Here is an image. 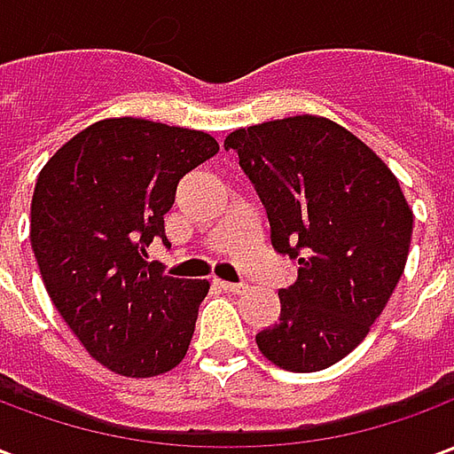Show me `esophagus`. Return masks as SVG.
Segmentation results:
<instances>
[{
  "mask_svg": "<svg viewBox=\"0 0 454 454\" xmlns=\"http://www.w3.org/2000/svg\"><path fill=\"white\" fill-rule=\"evenodd\" d=\"M214 285H216L218 289H223V292H231V294L246 292V285H233V282H223V279H214Z\"/></svg>",
  "mask_w": 454,
  "mask_h": 454,
  "instance_id": "obj_1",
  "label": "esophagus"
}]
</instances>
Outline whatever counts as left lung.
<instances>
[{
    "instance_id": "obj_1",
    "label": "left lung",
    "mask_w": 454,
    "mask_h": 454,
    "mask_svg": "<svg viewBox=\"0 0 454 454\" xmlns=\"http://www.w3.org/2000/svg\"><path fill=\"white\" fill-rule=\"evenodd\" d=\"M223 148L236 150L265 207L272 247L299 260L257 348L282 370H325L364 340L403 275L413 211L399 179L324 116L238 129Z\"/></svg>"
}]
</instances>
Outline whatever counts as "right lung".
I'll return each mask as SVG.
<instances>
[{
  "label": "right lung",
  "mask_w": 454,
  "mask_h": 454,
  "mask_svg": "<svg viewBox=\"0 0 454 454\" xmlns=\"http://www.w3.org/2000/svg\"><path fill=\"white\" fill-rule=\"evenodd\" d=\"M216 153L204 130L123 116L77 133L38 175L31 247L45 292L121 377H155L187 355L208 282L165 277L145 247L165 240L179 179Z\"/></svg>",
  "instance_id": "add662e5"
}]
</instances>
